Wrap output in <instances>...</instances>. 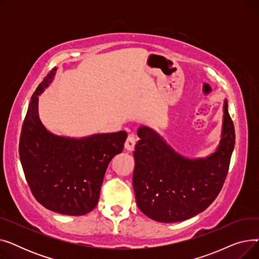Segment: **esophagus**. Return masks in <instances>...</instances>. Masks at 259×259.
<instances>
[{"label":"esophagus","instance_id":"esophagus-1","mask_svg":"<svg viewBox=\"0 0 259 259\" xmlns=\"http://www.w3.org/2000/svg\"><path fill=\"white\" fill-rule=\"evenodd\" d=\"M137 137L133 134H129L128 138L126 140V143H125V148L127 149L128 151H133L134 150V147H135V144H137Z\"/></svg>","mask_w":259,"mask_h":259}]
</instances>
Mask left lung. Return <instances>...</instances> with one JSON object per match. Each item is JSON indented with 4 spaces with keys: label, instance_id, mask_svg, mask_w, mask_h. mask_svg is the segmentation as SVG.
I'll return each mask as SVG.
<instances>
[{
    "label": "left lung",
    "instance_id": "obj_1",
    "mask_svg": "<svg viewBox=\"0 0 259 259\" xmlns=\"http://www.w3.org/2000/svg\"><path fill=\"white\" fill-rule=\"evenodd\" d=\"M224 110L220 147L206 159L184 158L152 129H139L132 183L137 205L145 215L160 223L186 221L205 211L220 194L235 144L227 101Z\"/></svg>",
    "mask_w": 259,
    "mask_h": 259
}]
</instances>
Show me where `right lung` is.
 <instances>
[{
    "mask_svg": "<svg viewBox=\"0 0 259 259\" xmlns=\"http://www.w3.org/2000/svg\"><path fill=\"white\" fill-rule=\"evenodd\" d=\"M52 68L31 97L23 121L19 153L34 198L46 209L65 215H84L98 205L110 160L122 151L125 131L73 140L51 134L37 114V95L53 78Z\"/></svg>",
    "mask_w": 259,
    "mask_h": 259,
    "instance_id": "obj_1",
    "label": "right lung"
}]
</instances>
